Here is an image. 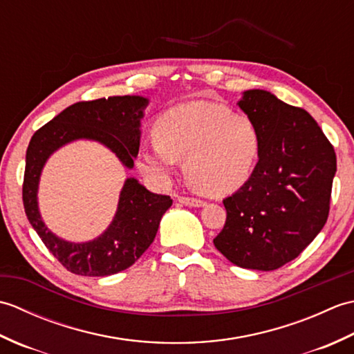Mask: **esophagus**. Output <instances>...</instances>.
Returning <instances> with one entry per match:
<instances>
[{
  "label": "esophagus",
  "instance_id": "esophagus-1",
  "mask_svg": "<svg viewBox=\"0 0 354 354\" xmlns=\"http://www.w3.org/2000/svg\"><path fill=\"white\" fill-rule=\"evenodd\" d=\"M178 201L187 207H204L205 202L198 198H189V196H179Z\"/></svg>",
  "mask_w": 354,
  "mask_h": 354
}]
</instances>
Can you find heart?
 <instances>
[{"mask_svg":"<svg viewBox=\"0 0 354 354\" xmlns=\"http://www.w3.org/2000/svg\"><path fill=\"white\" fill-rule=\"evenodd\" d=\"M156 141L138 155V167L158 183H167L178 160H184L189 183L209 196L242 189L257 169L263 137L252 118L223 104L189 102L158 118Z\"/></svg>","mask_w":354,"mask_h":354,"instance_id":"heart-1","label":"heart"}]
</instances>
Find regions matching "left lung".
I'll list each match as a JSON object with an SVG mask.
<instances>
[{
	"label": "left lung",
	"instance_id": "1",
	"mask_svg": "<svg viewBox=\"0 0 354 354\" xmlns=\"http://www.w3.org/2000/svg\"><path fill=\"white\" fill-rule=\"evenodd\" d=\"M239 106L259 124L263 150L250 183L223 199L227 221L213 242L240 268L274 270L326 225L336 153L309 112L274 94L250 89Z\"/></svg>",
	"mask_w": 354,
	"mask_h": 354
}]
</instances>
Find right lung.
<instances>
[{
    "mask_svg": "<svg viewBox=\"0 0 354 354\" xmlns=\"http://www.w3.org/2000/svg\"><path fill=\"white\" fill-rule=\"evenodd\" d=\"M147 103L140 95L74 103L37 129L28 142L22 184L27 219L47 250L73 274L106 277L132 266L153 242L171 199L150 193L137 179L127 178L108 230L91 242H65L45 227L37 209V184L44 164L66 142L86 138L109 147L127 169H132L140 149V120Z\"/></svg>",
    "mask_w": 354,
    "mask_h": 354,
    "instance_id": "right-lung-1",
    "label": "right lung"
}]
</instances>
